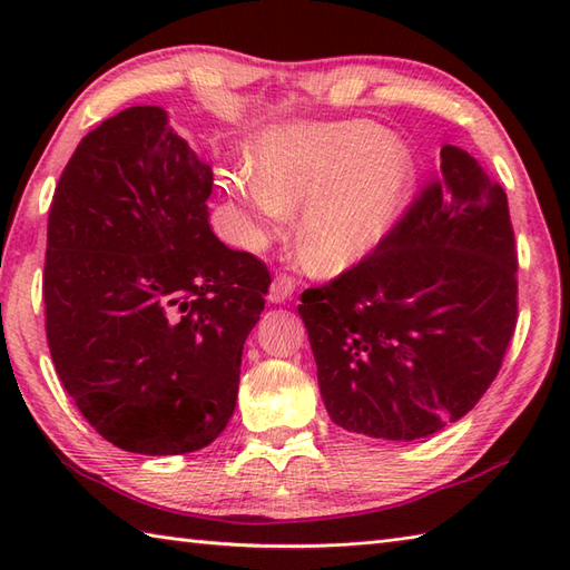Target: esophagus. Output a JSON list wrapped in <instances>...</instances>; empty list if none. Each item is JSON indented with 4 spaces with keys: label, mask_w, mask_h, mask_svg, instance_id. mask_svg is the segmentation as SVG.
Masks as SVG:
<instances>
[{
    "label": "esophagus",
    "mask_w": 570,
    "mask_h": 570,
    "mask_svg": "<svg viewBox=\"0 0 570 570\" xmlns=\"http://www.w3.org/2000/svg\"><path fill=\"white\" fill-rule=\"evenodd\" d=\"M294 292H296V278L288 274H276L269 288V301L272 304H284L286 298L294 296Z\"/></svg>",
    "instance_id": "34e87169"
}]
</instances>
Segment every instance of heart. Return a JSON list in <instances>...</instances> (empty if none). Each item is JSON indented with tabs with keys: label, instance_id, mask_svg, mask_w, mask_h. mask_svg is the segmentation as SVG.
<instances>
[{
	"label": "heart",
	"instance_id": "b5f03b06",
	"mask_svg": "<svg viewBox=\"0 0 570 570\" xmlns=\"http://www.w3.org/2000/svg\"><path fill=\"white\" fill-rule=\"evenodd\" d=\"M414 174L406 144L365 119L282 127L252 154V205L278 217L306 203L296 227L301 257L313 272H337L390 233Z\"/></svg>",
	"mask_w": 570,
	"mask_h": 570
}]
</instances>
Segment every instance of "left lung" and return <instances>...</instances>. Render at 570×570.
Segmentation results:
<instances>
[{
    "label": "left lung",
    "instance_id": "obj_1",
    "mask_svg": "<svg viewBox=\"0 0 570 570\" xmlns=\"http://www.w3.org/2000/svg\"><path fill=\"white\" fill-rule=\"evenodd\" d=\"M321 396L337 426L416 441L465 416L517 328V247L504 188L445 144L377 247L301 294Z\"/></svg>",
    "mask_w": 570,
    "mask_h": 570
}]
</instances>
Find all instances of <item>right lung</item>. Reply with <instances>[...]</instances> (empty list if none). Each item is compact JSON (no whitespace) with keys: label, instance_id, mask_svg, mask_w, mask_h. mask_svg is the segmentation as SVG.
Wrapping results in <instances>:
<instances>
[{"label":"right lung","instance_id":"right-lung-1","mask_svg":"<svg viewBox=\"0 0 570 570\" xmlns=\"http://www.w3.org/2000/svg\"><path fill=\"white\" fill-rule=\"evenodd\" d=\"M210 193V166L151 105L82 137L53 193L48 350L80 414L129 453L198 451L235 411L272 276L213 235Z\"/></svg>","mask_w":570,"mask_h":570}]
</instances>
